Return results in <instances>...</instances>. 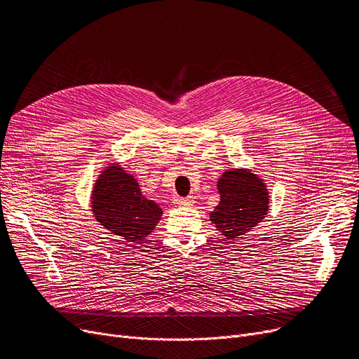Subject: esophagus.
<instances>
[{"instance_id":"34e87169","label":"esophagus","mask_w":359,"mask_h":359,"mask_svg":"<svg viewBox=\"0 0 359 359\" xmlns=\"http://www.w3.org/2000/svg\"><path fill=\"white\" fill-rule=\"evenodd\" d=\"M173 203L176 206H192L195 202L192 198H175Z\"/></svg>"}]
</instances>
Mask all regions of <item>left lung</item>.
<instances>
[{
  "instance_id": "left-lung-1",
  "label": "left lung",
  "mask_w": 359,
  "mask_h": 359,
  "mask_svg": "<svg viewBox=\"0 0 359 359\" xmlns=\"http://www.w3.org/2000/svg\"><path fill=\"white\" fill-rule=\"evenodd\" d=\"M219 203L211 214L217 230L227 240H234L253 230L268 212L266 187L256 175L243 168L225 172L218 180Z\"/></svg>"
}]
</instances>
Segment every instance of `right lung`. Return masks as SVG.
Listing matches in <instances>:
<instances>
[{"instance_id": "1", "label": "right lung", "mask_w": 359, "mask_h": 359, "mask_svg": "<svg viewBox=\"0 0 359 359\" xmlns=\"http://www.w3.org/2000/svg\"><path fill=\"white\" fill-rule=\"evenodd\" d=\"M93 214L113 234L138 243L153 233L161 208L142 196L137 180L118 165H111L97 180L93 192Z\"/></svg>"}]
</instances>
